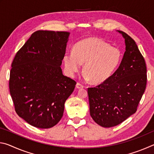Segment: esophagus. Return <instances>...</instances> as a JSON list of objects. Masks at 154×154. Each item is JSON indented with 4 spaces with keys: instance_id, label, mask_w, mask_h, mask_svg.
I'll use <instances>...</instances> for the list:
<instances>
[{
    "instance_id": "esophagus-1",
    "label": "esophagus",
    "mask_w": 154,
    "mask_h": 154,
    "mask_svg": "<svg viewBox=\"0 0 154 154\" xmlns=\"http://www.w3.org/2000/svg\"><path fill=\"white\" fill-rule=\"evenodd\" d=\"M83 88V85L79 83H77L76 84V88L77 89H82V88Z\"/></svg>"
}]
</instances>
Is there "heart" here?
Masks as SVG:
<instances>
[{
    "label": "heart",
    "instance_id": "heart-1",
    "mask_svg": "<svg viewBox=\"0 0 154 154\" xmlns=\"http://www.w3.org/2000/svg\"><path fill=\"white\" fill-rule=\"evenodd\" d=\"M122 54L118 48L97 37H87L77 42L72 53L63 56L66 75L73 77L83 64V77L94 83L106 81L120 63Z\"/></svg>",
    "mask_w": 154,
    "mask_h": 154
}]
</instances>
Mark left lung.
I'll list each match as a JSON object with an SVG mask.
<instances>
[{
  "label": "left lung",
  "mask_w": 154,
  "mask_h": 154,
  "mask_svg": "<svg viewBox=\"0 0 154 154\" xmlns=\"http://www.w3.org/2000/svg\"><path fill=\"white\" fill-rule=\"evenodd\" d=\"M126 51L118 69L98 86L88 89L90 113L96 124L116 126L137 111L147 84L144 58L135 41L120 30Z\"/></svg>",
  "instance_id": "left-lung-1"
}]
</instances>
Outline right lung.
I'll use <instances>...</instances> for the list:
<instances>
[{"instance_id":"1","label":"right lung","mask_w":154,"mask_h":154,"mask_svg":"<svg viewBox=\"0 0 154 154\" xmlns=\"http://www.w3.org/2000/svg\"><path fill=\"white\" fill-rule=\"evenodd\" d=\"M70 32L37 30L17 52L10 72L15 109L32 126L49 128L60 120L76 82L61 69Z\"/></svg>"}]
</instances>
